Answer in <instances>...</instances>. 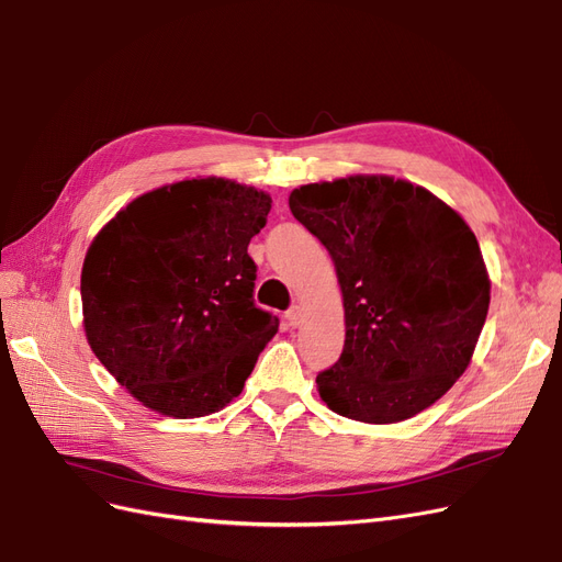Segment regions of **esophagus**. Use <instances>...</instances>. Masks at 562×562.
Segmentation results:
<instances>
[{
	"label": "esophagus",
	"mask_w": 562,
	"mask_h": 562,
	"mask_svg": "<svg viewBox=\"0 0 562 562\" xmlns=\"http://www.w3.org/2000/svg\"><path fill=\"white\" fill-rule=\"evenodd\" d=\"M301 317H303L301 305H294V307H289V311H286V322H289V327H299V324H301Z\"/></svg>",
	"instance_id": "obj_1"
}]
</instances>
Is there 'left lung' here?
<instances>
[{
    "instance_id": "8db88e82",
    "label": "left lung",
    "mask_w": 562,
    "mask_h": 562,
    "mask_svg": "<svg viewBox=\"0 0 562 562\" xmlns=\"http://www.w3.org/2000/svg\"><path fill=\"white\" fill-rule=\"evenodd\" d=\"M289 210L329 249L346 311L340 359L317 375L322 402L392 425L441 400L472 361L491 305L474 231L390 175L303 184Z\"/></svg>"
}]
</instances>
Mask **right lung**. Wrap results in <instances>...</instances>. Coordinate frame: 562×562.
<instances>
[{
    "mask_svg": "<svg viewBox=\"0 0 562 562\" xmlns=\"http://www.w3.org/2000/svg\"><path fill=\"white\" fill-rule=\"evenodd\" d=\"M270 195L224 177L142 193L106 222L81 268L90 350L168 418H203L245 387L278 317L255 305L247 245Z\"/></svg>",
    "mask_w": 562,
    "mask_h": 562,
    "instance_id": "1",
    "label": "right lung"
}]
</instances>
